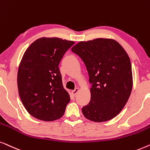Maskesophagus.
<instances>
[{"label": "esophagus", "mask_w": 150, "mask_h": 150, "mask_svg": "<svg viewBox=\"0 0 150 150\" xmlns=\"http://www.w3.org/2000/svg\"><path fill=\"white\" fill-rule=\"evenodd\" d=\"M79 92V88H76L74 90H73V91H72V94H73V96H75L76 94H77V92Z\"/></svg>", "instance_id": "esophagus-1"}]
</instances>
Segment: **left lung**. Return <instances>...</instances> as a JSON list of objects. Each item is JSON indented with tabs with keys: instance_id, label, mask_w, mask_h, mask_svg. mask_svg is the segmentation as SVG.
I'll return each instance as SVG.
<instances>
[{
	"instance_id": "1",
	"label": "left lung",
	"mask_w": 150,
	"mask_h": 150,
	"mask_svg": "<svg viewBox=\"0 0 150 150\" xmlns=\"http://www.w3.org/2000/svg\"><path fill=\"white\" fill-rule=\"evenodd\" d=\"M71 51L83 60L92 83L90 103L81 109L83 115L95 122L113 119L123 109L132 91L128 55L118 42L104 38L80 41Z\"/></svg>"
}]
</instances>
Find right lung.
<instances>
[{
	"instance_id": "add662e5",
	"label": "right lung",
	"mask_w": 150,
	"mask_h": 150,
	"mask_svg": "<svg viewBox=\"0 0 150 150\" xmlns=\"http://www.w3.org/2000/svg\"><path fill=\"white\" fill-rule=\"evenodd\" d=\"M75 44L58 37H42L24 52L18 71L19 95L27 111L45 122L63 116L70 96L62 85L58 65Z\"/></svg>"
}]
</instances>
